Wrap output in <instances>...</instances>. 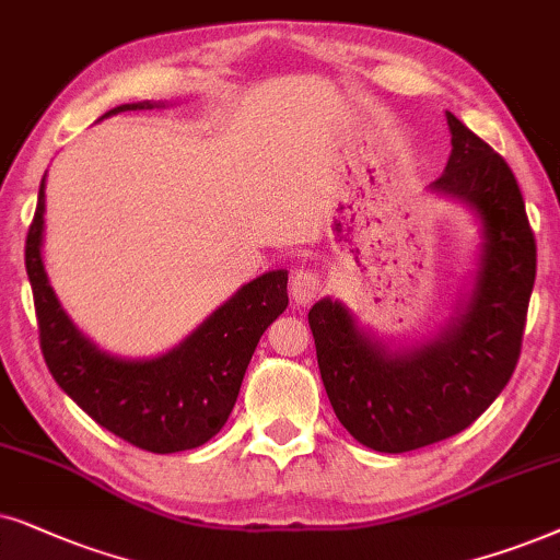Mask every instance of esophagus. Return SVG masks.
I'll use <instances>...</instances> for the list:
<instances>
[{"instance_id": "obj_1", "label": "esophagus", "mask_w": 560, "mask_h": 560, "mask_svg": "<svg viewBox=\"0 0 560 560\" xmlns=\"http://www.w3.org/2000/svg\"><path fill=\"white\" fill-rule=\"evenodd\" d=\"M319 292H323V279H319L317 273L304 271V268L294 271L292 284H289V294H292L296 307H307V304L317 300Z\"/></svg>"}]
</instances>
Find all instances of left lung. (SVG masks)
Instances as JSON below:
<instances>
[{"instance_id":"obj_1","label":"left lung","mask_w":560,"mask_h":560,"mask_svg":"<svg viewBox=\"0 0 560 560\" xmlns=\"http://www.w3.org/2000/svg\"><path fill=\"white\" fill-rule=\"evenodd\" d=\"M451 155L432 194L468 207L481 225L471 289L435 338L389 348L346 304L310 310L319 376L342 428L371 451L407 453L466 430L517 366L530 304L535 237L517 178L451 112Z\"/></svg>"}]
</instances>
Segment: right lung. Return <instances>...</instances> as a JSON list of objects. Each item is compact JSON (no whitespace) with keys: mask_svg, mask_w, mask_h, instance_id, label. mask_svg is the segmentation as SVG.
I'll use <instances>...</instances> for the list:
<instances>
[{"mask_svg":"<svg viewBox=\"0 0 560 560\" xmlns=\"http://www.w3.org/2000/svg\"><path fill=\"white\" fill-rule=\"evenodd\" d=\"M153 107L166 102L119 104L104 117ZM43 230L46 176L27 233L25 268L43 358L56 384L94 422L143 451H191L218 435L233 412L260 335L289 304L284 268L243 284L168 353L122 358L102 350L66 315L43 264Z\"/></svg>","mask_w":560,"mask_h":560,"instance_id":"add662e5","label":"right lung"}]
</instances>
